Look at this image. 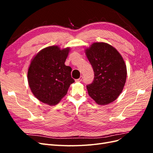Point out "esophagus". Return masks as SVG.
I'll return each mask as SVG.
<instances>
[{
	"mask_svg": "<svg viewBox=\"0 0 153 153\" xmlns=\"http://www.w3.org/2000/svg\"><path fill=\"white\" fill-rule=\"evenodd\" d=\"M82 78H83V76H81L79 78H78V79H76V80H75V82H81V81L82 80Z\"/></svg>",
	"mask_w": 153,
	"mask_h": 153,
	"instance_id": "34e87169",
	"label": "esophagus"
}]
</instances>
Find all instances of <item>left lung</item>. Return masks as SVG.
I'll return each mask as SVG.
<instances>
[{
    "label": "left lung",
    "mask_w": 153,
    "mask_h": 153,
    "mask_svg": "<svg viewBox=\"0 0 153 153\" xmlns=\"http://www.w3.org/2000/svg\"><path fill=\"white\" fill-rule=\"evenodd\" d=\"M85 53L94 73L93 82L87 85L88 94L98 105L113 102L126 80V66L122 56L112 46L102 42L92 44Z\"/></svg>",
    "instance_id": "8db88e82"
}]
</instances>
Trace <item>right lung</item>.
<instances>
[{"mask_svg":"<svg viewBox=\"0 0 153 153\" xmlns=\"http://www.w3.org/2000/svg\"><path fill=\"white\" fill-rule=\"evenodd\" d=\"M69 50L51 46L41 50L32 59L27 78L32 92L41 102L57 105L75 82L71 75V68L64 64Z\"/></svg>","mask_w":153,"mask_h":153,"instance_id":"obj_1","label":"right lung"}]
</instances>
